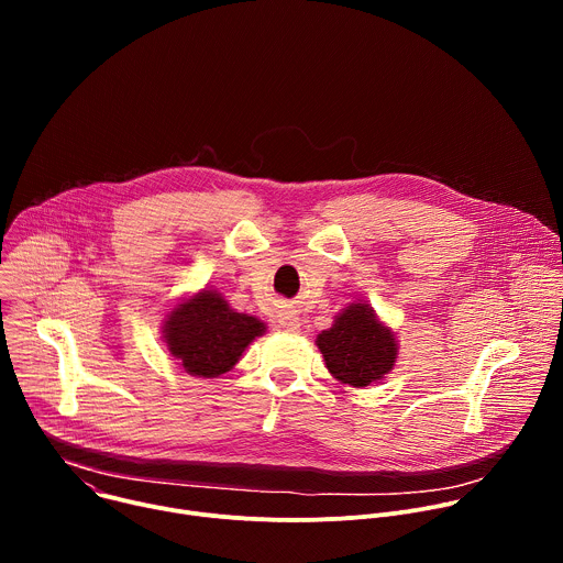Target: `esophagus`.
<instances>
[{"label": "esophagus", "mask_w": 563, "mask_h": 563, "mask_svg": "<svg viewBox=\"0 0 563 563\" xmlns=\"http://www.w3.org/2000/svg\"><path fill=\"white\" fill-rule=\"evenodd\" d=\"M278 323H280V328H283V330H287V332H296V330L300 328V323H298V316H294V313H283Z\"/></svg>", "instance_id": "esophagus-1"}]
</instances>
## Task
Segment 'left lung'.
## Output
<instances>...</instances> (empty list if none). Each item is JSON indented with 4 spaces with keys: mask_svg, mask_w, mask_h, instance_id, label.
<instances>
[{
    "mask_svg": "<svg viewBox=\"0 0 563 563\" xmlns=\"http://www.w3.org/2000/svg\"><path fill=\"white\" fill-rule=\"evenodd\" d=\"M330 374L352 387L380 383L396 363V336L367 302H352L334 325L316 336Z\"/></svg>",
    "mask_w": 563,
    "mask_h": 563,
    "instance_id": "8db88e82",
    "label": "left lung"
}]
</instances>
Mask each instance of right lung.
I'll return each instance as SVG.
<instances>
[{
  "instance_id": "obj_1",
  "label": "right lung",
  "mask_w": 563,
  "mask_h": 563,
  "mask_svg": "<svg viewBox=\"0 0 563 563\" xmlns=\"http://www.w3.org/2000/svg\"><path fill=\"white\" fill-rule=\"evenodd\" d=\"M265 330L263 320L231 309L216 289H202L178 302L163 325L169 354L187 374L198 378L229 372Z\"/></svg>"
}]
</instances>
